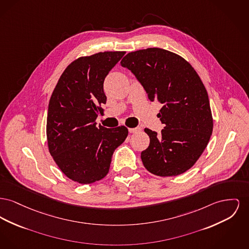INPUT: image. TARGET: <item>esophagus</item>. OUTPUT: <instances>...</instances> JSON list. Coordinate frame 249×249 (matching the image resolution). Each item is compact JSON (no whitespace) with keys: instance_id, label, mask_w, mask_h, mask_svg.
<instances>
[{"instance_id":"1","label":"esophagus","mask_w":249,"mask_h":249,"mask_svg":"<svg viewBox=\"0 0 249 249\" xmlns=\"http://www.w3.org/2000/svg\"><path fill=\"white\" fill-rule=\"evenodd\" d=\"M139 131H140V128H139V127H137V128H130V129H129V132H131V133L139 132Z\"/></svg>"}]
</instances>
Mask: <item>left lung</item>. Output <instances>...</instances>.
<instances>
[{
    "label": "left lung",
    "instance_id": "8db88e82",
    "mask_svg": "<svg viewBox=\"0 0 249 249\" xmlns=\"http://www.w3.org/2000/svg\"><path fill=\"white\" fill-rule=\"evenodd\" d=\"M136 77L150 102L162 105L163 129L146 128L149 146L141 152L146 170L171 177L184 173L204 151L213 132L207 90L199 76L181 56L160 48L129 53L120 62Z\"/></svg>",
    "mask_w": 249,
    "mask_h": 249
}]
</instances>
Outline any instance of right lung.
Masks as SVG:
<instances>
[{
    "label": "right lung",
    "instance_id": "right-lung-1",
    "mask_svg": "<svg viewBox=\"0 0 249 249\" xmlns=\"http://www.w3.org/2000/svg\"><path fill=\"white\" fill-rule=\"evenodd\" d=\"M124 54L104 52L75 60L52 94L49 151L61 171L78 183H93L107 175L115 149L128 136L125 126L107 129L96 123L101 105L106 103L104 79Z\"/></svg>",
    "mask_w": 249,
    "mask_h": 249
}]
</instances>
